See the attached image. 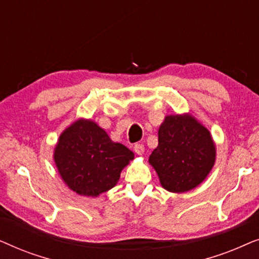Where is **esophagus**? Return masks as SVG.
Masks as SVG:
<instances>
[{
    "mask_svg": "<svg viewBox=\"0 0 259 259\" xmlns=\"http://www.w3.org/2000/svg\"><path fill=\"white\" fill-rule=\"evenodd\" d=\"M134 152H136V153H137L138 155L144 154L145 146H144L143 144H137V145H134Z\"/></svg>",
    "mask_w": 259,
    "mask_h": 259,
    "instance_id": "1",
    "label": "esophagus"
}]
</instances>
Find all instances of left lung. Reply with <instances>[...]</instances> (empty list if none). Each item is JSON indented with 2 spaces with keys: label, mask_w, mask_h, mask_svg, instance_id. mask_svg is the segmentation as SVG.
<instances>
[{
  "label": "left lung",
  "mask_w": 259,
  "mask_h": 259,
  "mask_svg": "<svg viewBox=\"0 0 259 259\" xmlns=\"http://www.w3.org/2000/svg\"><path fill=\"white\" fill-rule=\"evenodd\" d=\"M214 160L210 132L190 114L166 116L158 131V146L148 159L161 186L177 193L203 183Z\"/></svg>",
  "instance_id": "left-lung-1"
}]
</instances>
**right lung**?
<instances>
[{
    "instance_id": "obj_1",
    "label": "right lung",
    "mask_w": 259,
    "mask_h": 259,
    "mask_svg": "<svg viewBox=\"0 0 259 259\" xmlns=\"http://www.w3.org/2000/svg\"><path fill=\"white\" fill-rule=\"evenodd\" d=\"M134 153L114 143L92 120L79 119L63 131L54 161L66 185L81 196L98 197L114 187Z\"/></svg>"
}]
</instances>
